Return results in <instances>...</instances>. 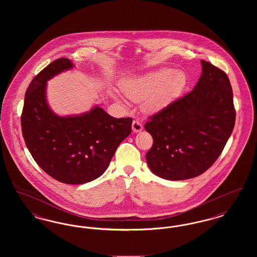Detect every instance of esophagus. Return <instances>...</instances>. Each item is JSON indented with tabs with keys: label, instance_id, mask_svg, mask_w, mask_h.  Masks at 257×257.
Listing matches in <instances>:
<instances>
[{
	"label": "esophagus",
	"instance_id": "obj_1",
	"mask_svg": "<svg viewBox=\"0 0 257 257\" xmlns=\"http://www.w3.org/2000/svg\"><path fill=\"white\" fill-rule=\"evenodd\" d=\"M132 129L134 133H138L141 132L143 130V124L140 122L139 120H134L132 123Z\"/></svg>",
	"mask_w": 257,
	"mask_h": 257
}]
</instances>
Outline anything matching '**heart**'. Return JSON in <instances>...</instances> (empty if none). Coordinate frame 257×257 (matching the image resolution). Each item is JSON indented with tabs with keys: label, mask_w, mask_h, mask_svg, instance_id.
I'll list each match as a JSON object with an SVG mask.
<instances>
[{
	"label": "heart",
	"mask_w": 257,
	"mask_h": 257,
	"mask_svg": "<svg viewBox=\"0 0 257 257\" xmlns=\"http://www.w3.org/2000/svg\"><path fill=\"white\" fill-rule=\"evenodd\" d=\"M187 78L183 71L161 68L140 76L125 78L120 82L124 94L133 101L145 99L147 112H157L168 107L183 91ZM114 97L118 99L117 95Z\"/></svg>",
	"instance_id": "heart-1"
}]
</instances>
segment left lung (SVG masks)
<instances>
[{"instance_id": "left-lung-1", "label": "left lung", "mask_w": 257, "mask_h": 257, "mask_svg": "<svg viewBox=\"0 0 257 257\" xmlns=\"http://www.w3.org/2000/svg\"><path fill=\"white\" fill-rule=\"evenodd\" d=\"M201 65L194 89L145 125L153 138L147 165L167 180L194 178L207 171L232 133L236 111L229 79L208 61H201Z\"/></svg>"}]
</instances>
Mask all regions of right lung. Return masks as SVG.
<instances>
[{
  "label": "right lung",
  "instance_id": "add662e5",
  "mask_svg": "<svg viewBox=\"0 0 257 257\" xmlns=\"http://www.w3.org/2000/svg\"><path fill=\"white\" fill-rule=\"evenodd\" d=\"M72 61H53L33 79L21 115L26 146L37 165L61 183L80 185L101 176L117 147L132 131V118H115L102 108L60 116L47 103V81L73 68Z\"/></svg>",
  "mask_w": 257,
  "mask_h": 257
}]
</instances>
